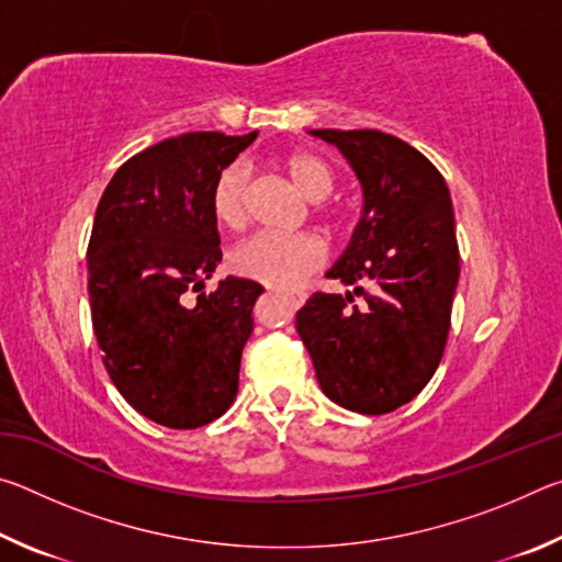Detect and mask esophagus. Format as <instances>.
<instances>
[{
  "label": "esophagus",
  "mask_w": 562,
  "mask_h": 562,
  "mask_svg": "<svg viewBox=\"0 0 562 562\" xmlns=\"http://www.w3.org/2000/svg\"><path fill=\"white\" fill-rule=\"evenodd\" d=\"M304 300H307V294H304V292H290V294H288V302L292 304L294 310H300L302 304H304Z\"/></svg>",
  "instance_id": "1"
}]
</instances>
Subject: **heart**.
Wrapping results in <instances>:
<instances>
[{
	"mask_svg": "<svg viewBox=\"0 0 562 562\" xmlns=\"http://www.w3.org/2000/svg\"><path fill=\"white\" fill-rule=\"evenodd\" d=\"M282 168L310 201H322L335 188V170L325 158L310 150H294L282 158ZM213 221L223 231H240L247 223V170L227 166L215 178L211 193ZM327 260V247L317 235L258 233L240 243L231 255V268L240 278L268 284L272 290H294L307 282Z\"/></svg>",
	"mask_w": 562,
	"mask_h": 562,
	"instance_id": "obj_1",
	"label": "heart"
}]
</instances>
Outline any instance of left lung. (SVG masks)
Returning a JSON list of instances; mask_svg holds the SVG:
<instances>
[{"label": "left lung", "instance_id": "obj_1", "mask_svg": "<svg viewBox=\"0 0 562 562\" xmlns=\"http://www.w3.org/2000/svg\"><path fill=\"white\" fill-rule=\"evenodd\" d=\"M310 133L349 160L364 205L327 270L351 292L312 294L297 312V331L331 402L389 414L429 384L449 337L459 284L451 195L431 160L402 138L372 128ZM355 293L364 305L353 304Z\"/></svg>", "mask_w": 562, "mask_h": 562}]
</instances>
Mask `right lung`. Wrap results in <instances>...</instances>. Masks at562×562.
<instances>
[{
  "instance_id": "right-lung-1",
  "label": "right lung",
  "mask_w": 562,
  "mask_h": 562,
  "mask_svg": "<svg viewBox=\"0 0 562 562\" xmlns=\"http://www.w3.org/2000/svg\"><path fill=\"white\" fill-rule=\"evenodd\" d=\"M258 138L195 131L123 164L103 190L89 243L93 335L121 396L168 429H198L237 394L262 284L225 278L211 213L215 178Z\"/></svg>"
}]
</instances>
